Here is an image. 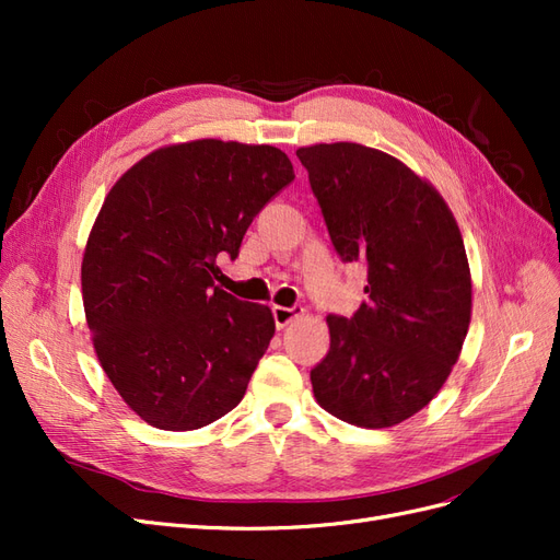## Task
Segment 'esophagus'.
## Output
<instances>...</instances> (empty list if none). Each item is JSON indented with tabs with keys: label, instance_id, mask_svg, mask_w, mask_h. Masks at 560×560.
Listing matches in <instances>:
<instances>
[{
	"label": "esophagus",
	"instance_id": "esophagus-1",
	"mask_svg": "<svg viewBox=\"0 0 560 560\" xmlns=\"http://www.w3.org/2000/svg\"><path fill=\"white\" fill-rule=\"evenodd\" d=\"M303 315L301 306H292V308H284V306H273V319H276V327L284 329L290 322H294L296 317Z\"/></svg>",
	"mask_w": 560,
	"mask_h": 560
}]
</instances>
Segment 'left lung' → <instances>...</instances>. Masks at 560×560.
Masks as SVG:
<instances>
[{
  "instance_id": "obj_1",
  "label": "left lung",
  "mask_w": 560,
  "mask_h": 560,
  "mask_svg": "<svg viewBox=\"0 0 560 560\" xmlns=\"http://www.w3.org/2000/svg\"><path fill=\"white\" fill-rule=\"evenodd\" d=\"M334 249L366 268V301L329 315V350L313 371L317 404L381 430L418 413L460 358L471 319L463 233L446 200L409 165L358 142L296 149Z\"/></svg>"
}]
</instances>
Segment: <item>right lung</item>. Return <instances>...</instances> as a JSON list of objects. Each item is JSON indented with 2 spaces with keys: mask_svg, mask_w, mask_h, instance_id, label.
I'll return each mask as SVG.
<instances>
[{
  "mask_svg": "<svg viewBox=\"0 0 560 560\" xmlns=\"http://www.w3.org/2000/svg\"><path fill=\"white\" fill-rule=\"evenodd\" d=\"M294 179L270 144L191 140L116 179L89 233L81 294L100 366L149 425L206 428L245 397L273 313L219 290L266 202Z\"/></svg>",
  "mask_w": 560,
  "mask_h": 560,
  "instance_id": "add662e5",
  "label": "right lung"
}]
</instances>
